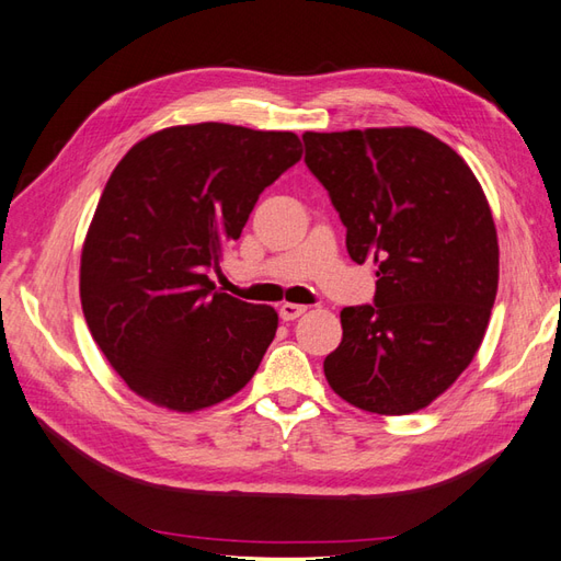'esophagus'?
<instances>
[{
    "label": "esophagus",
    "mask_w": 561,
    "mask_h": 561,
    "mask_svg": "<svg viewBox=\"0 0 561 561\" xmlns=\"http://www.w3.org/2000/svg\"><path fill=\"white\" fill-rule=\"evenodd\" d=\"M306 310H308L306 306H298V304H282L279 306V318L284 322H289V320H296L298 316H304Z\"/></svg>",
    "instance_id": "esophagus-1"
}]
</instances>
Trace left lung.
Returning <instances> with one entry per match:
<instances>
[{
	"mask_svg": "<svg viewBox=\"0 0 561 561\" xmlns=\"http://www.w3.org/2000/svg\"><path fill=\"white\" fill-rule=\"evenodd\" d=\"M306 164L346 227L375 298L342 310L324 377L354 407L413 413L468 368L497 296L500 249L485 193L447 142L413 126L304 134Z\"/></svg>",
	"mask_w": 561,
	"mask_h": 561,
	"instance_id": "left-lung-1",
	"label": "left lung"
}]
</instances>
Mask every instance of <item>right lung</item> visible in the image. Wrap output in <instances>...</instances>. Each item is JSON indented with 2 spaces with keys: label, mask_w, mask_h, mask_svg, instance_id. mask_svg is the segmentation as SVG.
Wrapping results in <instances>:
<instances>
[{
  "label": "right lung",
  "mask_w": 561,
  "mask_h": 561,
  "mask_svg": "<svg viewBox=\"0 0 561 561\" xmlns=\"http://www.w3.org/2000/svg\"><path fill=\"white\" fill-rule=\"evenodd\" d=\"M301 152L291 131L207 122L152 134L116 164L85 237L81 304L142 399L198 411L255 375L277 312L217 291L210 272Z\"/></svg>",
  "instance_id": "add662e5"
}]
</instances>
